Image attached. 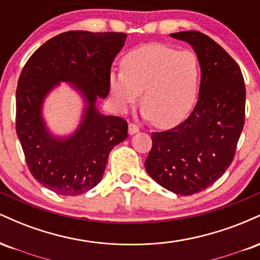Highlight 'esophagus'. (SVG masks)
Wrapping results in <instances>:
<instances>
[{"instance_id": "1", "label": "esophagus", "mask_w": 260, "mask_h": 260, "mask_svg": "<svg viewBox=\"0 0 260 260\" xmlns=\"http://www.w3.org/2000/svg\"><path fill=\"white\" fill-rule=\"evenodd\" d=\"M139 132V127L134 123H129L128 124V133L129 134H136Z\"/></svg>"}]
</instances>
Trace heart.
Returning <instances> with one entry per match:
<instances>
[{"label": "heart", "instance_id": "obj_1", "mask_svg": "<svg viewBox=\"0 0 260 260\" xmlns=\"http://www.w3.org/2000/svg\"><path fill=\"white\" fill-rule=\"evenodd\" d=\"M121 70L109 78L118 109L126 110L142 92L143 115L159 128L177 126L192 111L201 84L196 53L162 44L143 45L123 56Z\"/></svg>", "mask_w": 260, "mask_h": 260}]
</instances>
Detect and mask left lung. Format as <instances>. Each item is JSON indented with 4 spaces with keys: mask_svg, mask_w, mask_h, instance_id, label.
Wrapping results in <instances>:
<instances>
[{
    "mask_svg": "<svg viewBox=\"0 0 260 260\" xmlns=\"http://www.w3.org/2000/svg\"><path fill=\"white\" fill-rule=\"evenodd\" d=\"M170 35L197 53L199 96L186 121L151 133L153 147L144 165L160 186L192 196L219 180L234 160L244 124L246 86L240 66L208 35L196 30Z\"/></svg>",
    "mask_w": 260,
    "mask_h": 260,
    "instance_id": "obj_1",
    "label": "left lung"
}]
</instances>
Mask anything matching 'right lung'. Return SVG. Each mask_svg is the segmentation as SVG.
Segmentation results:
<instances>
[{
  "instance_id": "right-lung-1",
  "label": "right lung",
  "mask_w": 260,
  "mask_h": 260,
  "mask_svg": "<svg viewBox=\"0 0 260 260\" xmlns=\"http://www.w3.org/2000/svg\"><path fill=\"white\" fill-rule=\"evenodd\" d=\"M124 32L66 31L30 56L18 79L16 131L26 165L44 187L61 196H78L103 178L110 151L128 136V124L104 116L98 96L109 95L111 64L123 47ZM59 81L71 82L86 100L79 129L67 139L48 132L41 111L46 95Z\"/></svg>"
}]
</instances>
